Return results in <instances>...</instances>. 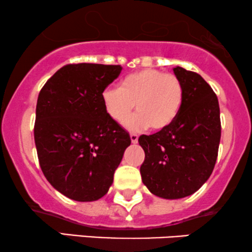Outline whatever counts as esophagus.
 Segmentation results:
<instances>
[{
    "mask_svg": "<svg viewBox=\"0 0 252 252\" xmlns=\"http://www.w3.org/2000/svg\"><path fill=\"white\" fill-rule=\"evenodd\" d=\"M130 139H131V143L136 144L138 142V135L137 133H130Z\"/></svg>",
    "mask_w": 252,
    "mask_h": 252,
    "instance_id": "1",
    "label": "esophagus"
}]
</instances>
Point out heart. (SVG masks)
<instances>
[{"mask_svg": "<svg viewBox=\"0 0 252 252\" xmlns=\"http://www.w3.org/2000/svg\"><path fill=\"white\" fill-rule=\"evenodd\" d=\"M101 100L107 115L115 123L126 122L136 104L137 114L126 122L130 130H142L149 126L154 130H163L179 114L184 87L174 74L145 68L126 75L120 88H104Z\"/></svg>", "mask_w": 252, "mask_h": 252, "instance_id": "1", "label": "heart"}]
</instances>
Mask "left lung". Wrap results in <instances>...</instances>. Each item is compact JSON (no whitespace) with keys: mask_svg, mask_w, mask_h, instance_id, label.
Listing matches in <instances>:
<instances>
[{"mask_svg":"<svg viewBox=\"0 0 252 252\" xmlns=\"http://www.w3.org/2000/svg\"><path fill=\"white\" fill-rule=\"evenodd\" d=\"M184 87V101L166 129L142 135L145 152L143 184L163 199H181L195 193L211 177L218 158L221 121L219 100L211 86L195 72L173 68Z\"/></svg>","mask_w":252,"mask_h":252,"instance_id":"1","label":"left lung"}]
</instances>
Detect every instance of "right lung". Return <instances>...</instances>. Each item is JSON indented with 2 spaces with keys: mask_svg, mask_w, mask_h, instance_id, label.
<instances>
[{
  "mask_svg": "<svg viewBox=\"0 0 252 252\" xmlns=\"http://www.w3.org/2000/svg\"><path fill=\"white\" fill-rule=\"evenodd\" d=\"M121 71V65L69 63L38 95L33 132L40 168L58 192L75 201L106 195L131 143L101 100Z\"/></svg>",
  "mask_w": 252,
  "mask_h": 252,
  "instance_id": "obj_1",
  "label": "right lung"
}]
</instances>
